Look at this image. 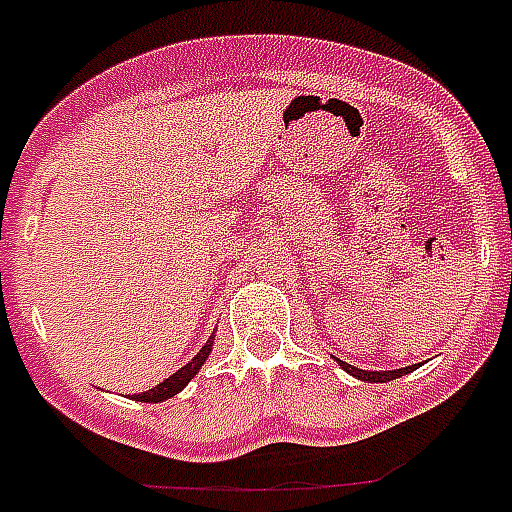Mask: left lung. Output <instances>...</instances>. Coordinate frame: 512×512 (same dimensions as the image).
I'll return each instance as SVG.
<instances>
[{
	"instance_id": "obj_1",
	"label": "left lung",
	"mask_w": 512,
	"mask_h": 512,
	"mask_svg": "<svg viewBox=\"0 0 512 512\" xmlns=\"http://www.w3.org/2000/svg\"><path fill=\"white\" fill-rule=\"evenodd\" d=\"M337 364L345 369L348 374H353V377H358L361 382H390V380H398V377H404V374H409L412 369H417L420 364L414 366H404V369H390V372H372V369H358V366L348 364V361H340L337 358Z\"/></svg>"
}]
</instances>
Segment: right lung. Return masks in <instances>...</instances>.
<instances>
[{"label": "right lung", "instance_id": "obj_1", "mask_svg": "<svg viewBox=\"0 0 512 512\" xmlns=\"http://www.w3.org/2000/svg\"><path fill=\"white\" fill-rule=\"evenodd\" d=\"M209 353H212V337H209V340L204 342V348H201L199 353L188 361V364L180 366L172 377H167V380L159 382L156 388L146 390V393H138V396H132V398H135V401H143V404H162V401H167V398L177 396V393H180V390H183L185 385L199 374V369L204 366Z\"/></svg>", "mask_w": 512, "mask_h": 512}]
</instances>
